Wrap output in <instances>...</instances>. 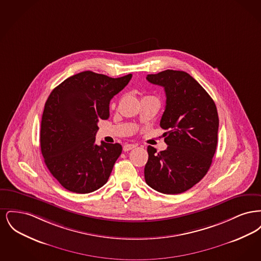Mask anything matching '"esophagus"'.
<instances>
[{"label": "esophagus", "instance_id": "esophagus-1", "mask_svg": "<svg viewBox=\"0 0 261 261\" xmlns=\"http://www.w3.org/2000/svg\"><path fill=\"white\" fill-rule=\"evenodd\" d=\"M134 148H136V145H134V144H125L124 146H123V150L124 151H128V150L134 149Z\"/></svg>", "mask_w": 261, "mask_h": 261}]
</instances>
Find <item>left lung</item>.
Instances as JSON below:
<instances>
[{
  "mask_svg": "<svg viewBox=\"0 0 261 261\" xmlns=\"http://www.w3.org/2000/svg\"><path fill=\"white\" fill-rule=\"evenodd\" d=\"M147 80L165 91L161 127L167 130L163 137L168 147L160 152L148 147L145 180L162 194H181L199 183L211 167L217 146V109L207 92L185 71L167 69L148 75Z\"/></svg>",
  "mask_w": 261,
  "mask_h": 261,
  "instance_id": "8db88e82",
  "label": "left lung"
}]
</instances>
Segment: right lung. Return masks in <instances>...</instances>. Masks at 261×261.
Returning a JSON list of instances; mask_svg holds the SVG:
<instances>
[{
  "label": "right lung",
  "mask_w": 261,
  "mask_h": 261,
  "mask_svg": "<svg viewBox=\"0 0 261 261\" xmlns=\"http://www.w3.org/2000/svg\"><path fill=\"white\" fill-rule=\"evenodd\" d=\"M131 78L83 71L51 91L42 115L40 146L48 169L66 190L88 194L108 182L122 147L97 145L98 122L110 117L111 99Z\"/></svg>",
  "instance_id": "right-lung-1"
}]
</instances>
